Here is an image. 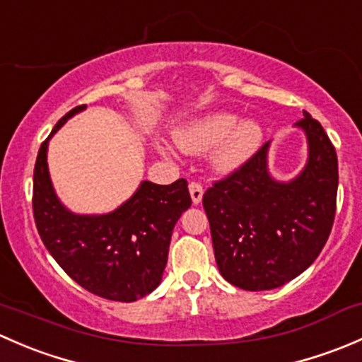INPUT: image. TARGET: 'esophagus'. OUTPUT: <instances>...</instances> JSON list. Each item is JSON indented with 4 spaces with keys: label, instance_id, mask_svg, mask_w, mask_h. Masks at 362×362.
<instances>
[{
    "label": "esophagus",
    "instance_id": "1",
    "mask_svg": "<svg viewBox=\"0 0 362 362\" xmlns=\"http://www.w3.org/2000/svg\"><path fill=\"white\" fill-rule=\"evenodd\" d=\"M189 192H191V199L194 204H199L203 199V187L198 182H191L189 184Z\"/></svg>",
    "mask_w": 362,
    "mask_h": 362
}]
</instances>
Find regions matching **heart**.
I'll return each instance as SVG.
<instances>
[{"instance_id":"heart-1","label":"heart","mask_w":362,"mask_h":362,"mask_svg":"<svg viewBox=\"0 0 362 362\" xmlns=\"http://www.w3.org/2000/svg\"><path fill=\"white\" fill-rule=\"evenodd\" d=\"M264 131L259 120L231 110H210L185 120L173 131L175 144L182 152L199 156L210 152V166L218 175L242 170L261 147ZM159 154L171 156L166 144L156 145Z\"/></svg>"}]
</instances>
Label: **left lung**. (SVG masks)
Wrapping results in <instances>:
<instances>
[{
	"label": "left lung",
	"instance_id": "obj_1",
	"mask_svg": "<svg viewBox=\"0 0 362 362\" xmlns=\"http://www.w3.org/2000/svg\"><path fill=\"white\" fill-rule=\"evenodd\" d=\"M294 124L308 156L291 180L269 171V141L242 170L203 196L218 272L245 291L282 287L301 275L329 238L337 211L338 159L324 127L306 112Z\"/></svg>",
	"mask_w": 362,
	"mask_h": 362
}]
</instances>
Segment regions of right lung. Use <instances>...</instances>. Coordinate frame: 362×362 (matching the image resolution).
Segmentation results:
<instances>
[{
  "label": "right lung",
  "instance_id": "1",
  "mask_svg": "<svg viewBox=\"0 0 362 362\" xmlns=\"http://www.w3.org/2000/svg\"><path fill=\"white\" fill-rule=\"evenodd\" d=\"M86 107L69 110L42 144L33 175V214L43 245L57 264L89 293L131 303L163 280L173 228L191 206L187 180L159 185L141 180L136 191L108 214H75L52 185L49 141Z\"/></svg>",
  "mask_w": 362,
  "mask_h": 362
}]
</instances>
